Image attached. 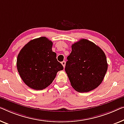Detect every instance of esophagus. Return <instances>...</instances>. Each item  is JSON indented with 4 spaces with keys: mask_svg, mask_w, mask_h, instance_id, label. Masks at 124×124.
<instances>
[{
    "mask_svg": "<svg viewBox=\"0 0 124 124\" xmlns=\"http://www.w3.org/2000/svg\"><path fill=\"white\" fill-rule=\"evenodd\" d=\"M61 63L62 64V66H63V67H65V65H66V62L65 61H63L61 62Z\"/></svg>",
    "mask_w": 124,
    "mask_h": 124,
    "instance_id": "34e87169",
    "label": "esophagus"
}]
</instances>
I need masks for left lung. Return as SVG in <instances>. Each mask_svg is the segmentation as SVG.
Segmentation results:
<instances>
[{
	"mask_svg": "<svg viewBox=\"0 0 124 124\" xmlns=\"http://www.w3.org/2000/svg\"><path fill=\"white\" fill-rule=\"evenodd\" d=\"M65 71L76 91L87 92L102 82L108 68L106 57L99 46L86 39L72 45Z\"/></svg>",
	"mask_w": 124,
	"mask_h": 124,
	"instance_id": "obj_1",
	"label": "left lung"
}]
</instances>
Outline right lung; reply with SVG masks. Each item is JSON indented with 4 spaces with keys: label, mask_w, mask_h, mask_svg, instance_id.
<instances>
[{
    "label": "right lung",
    "mask_w": 124,
    "mask_h": 124,
    "mask_svg": "<svg viewBox=\"0 0 124 124\" xmlns=\"http://www.w3.org/2000/svg\"><path fill=\"white\" fill-rule=\"evenodd\" d=\"M53 43L45 37L31 40L18 55L16 66L22 80L32 89L42 90L52 83L63 67L52 50Z\"/></svg>",
    "instance_id": "add662e5"
}]
</instances>
